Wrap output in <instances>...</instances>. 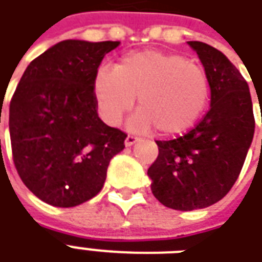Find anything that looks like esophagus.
Listing matches in <instances>:
<instances>
[{"label": "esophagus", "mask_w": 262, "mask_h": 262, "mask_svg": "<svg viewBox=\"0 0 262 262\" xmlns=\"http://www.w3.org/2000/svg\"><path fill=\"white\" fill-rule=\"evenodd\" d=\"M135 142H138V138L134 137V135H128L125 138V146H133Z\"/></svg>", "instance_id": "esophagus-1"}]
</instances>
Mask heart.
I'll return each mask as SVG.
<instances>
[{"mask_svg": "<svg viewBox=\"0 0 262 262\" xmlns=\"http://www.w3.org/2000/svg\"><path fill=\"white\" fill-rule=\"evenodd\" d=\"M93 93L98 114L111 127L121 122L138 97L140 108L129 117L128 128L176 135L190 129L205 113L210 83L205 70L185 56L149 49L122 56L114 69L98 68Z\"/></svg>", "mask_w": 262, "mask_h": 262, "instance_id": "obj_1", "label": "heart"}]
</instances>
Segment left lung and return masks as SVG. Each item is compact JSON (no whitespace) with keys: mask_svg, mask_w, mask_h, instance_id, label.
Here are the masks:
<instances>
[{"mask_svg":"<svg viewBox=\"0 0 262 262\" xmlns=\"http://www.w3.org/2000/svg\"><path fill=\"white\" fill-rule=\"evenodd\" d=\"M199 56L210 83V110L187 134L157 141L149 166L154 196L175 210H194L222 200L240 175L253 142V101L244 77L216 48L187 42Z\"/></svg>","mask_w":262,"mask_h":262,"instance_id":"left-lung-1","label":"left lung"}]
</instances>
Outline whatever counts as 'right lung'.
I'll use <instances>...</instances> for the list:
<instances>
[{
	"label": "right lung",
	"mask_w": 262,
	"mask_h": 262,
	"mask_svg": "<svg viewBox=\"0 0 262 262\" xmlns=\"http://www.w3.org/2000/svg\"><path fill=\"white\" fill-rule=\"evenodd\" d=\"M120 42L62 40L33 59L9 104L14 164L25 186L56 207H73L103 189L127 135L100 120L93 80ZM3 108V105H1Z\"/></svg>",
	"instance_id": "right-lung-1"
}]
</instances>
